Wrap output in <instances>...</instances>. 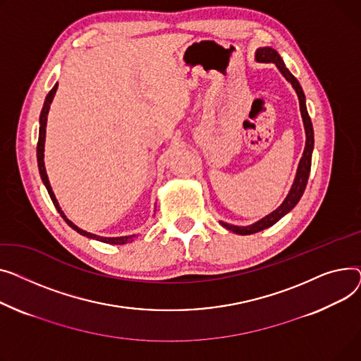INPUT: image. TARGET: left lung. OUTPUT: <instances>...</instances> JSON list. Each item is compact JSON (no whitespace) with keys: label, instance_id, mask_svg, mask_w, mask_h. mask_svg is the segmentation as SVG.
I'll return each instance as SVG.
<instances>
[{"label":"left lung","instance_id":"obj_1","mask_svg":"<svg viewBox=\"0 0 361 361\" xmlns=\"http://www.w3.org/2000/svg\"><path fill=\"white\" fill-rule=\"evenodd\" d=\"M255 61L257 62H272L275 63V67L279 68V71L283 74V77L291 84L293 89L298 93L299 97V104H300V114H302V119H303V125H305V134H306V144H305V150H303V156L299 161L298 166V172H295V178L293 180V185L288 190V194L286 197V200L281 202V205L279 208H275L272 213H269L268 216H265L264 219L258 220L257 223L249 224V226H235V224H228L224 221H220V224L233 231L238 233V235L246 236V235H253V233H258L261 230H265L271 226H274L279 220H281L286 214H288L290 211L298 205V202L300 201L305 189H306V183L309 179V173H310V164H312V153H313V126H312V121L310 116L307 114L306 109V97L303 93V89L300 86V82L298 81L290 71L286 67V63L283 61V58L280 56V54L272 49L271 47H264V48H258L255 52Z\"/></svg>","mask_w":361,"mask_h":361}]
</instances>
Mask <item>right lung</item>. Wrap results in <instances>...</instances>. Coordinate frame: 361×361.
I'll list each match as a JSON object with an SVG mask.
<instances>
[{
    "label": "right lung",
    "instance_id": "1",
    "mask_svg": "<svg viewBox=\"0 0 361 361\" xmlns=\"http://www.w3.org/2000/svg\"><path fill=\"white\" fill-rule=\"evenodd\" d=\"M56 89H58V82L52 87V90L48 93V96H47V99H45V103H44V108H42V112H40V118H39V141H37L36 152H37V166H39V173H40L42 182H44V185L47 186L48 194H49V197H51V200H52L55 208L58 209V213L61 214V217H62L63 220H66V223H67L71 228H74L77 233H80V235L86 236V238H89V239H94V240L103 242V243H111V245H125V243H131V242H134V239L137 238L135 235L118 236V238H103V236H97V235H93V233H89V231H86V230L80 228V227L75 226L71 220L67 219L66 213H63L62 208H61L59 204H58V200H56V197H55V194H54V190H52V186H51V183H49V179H48V175H47V169H45V161H44V159H45V154H44V153H45V137H47V121H48V114H49V109H51V103H52V100H54V96H55V93H56Z\"/></svg>",
    "mask_w": 361,
    "mask_h": 361
}]
</instances>
